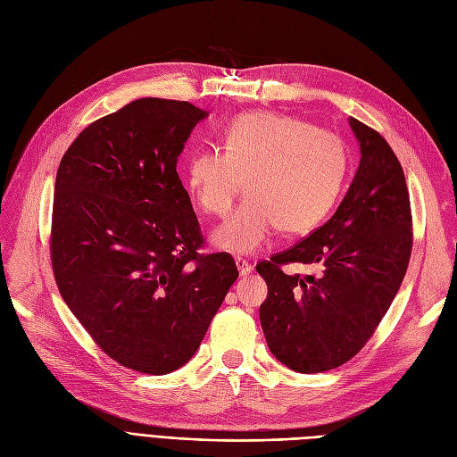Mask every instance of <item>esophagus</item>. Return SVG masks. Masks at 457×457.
Here are the masks:
<instances>
[{"instance_id":"1","label":"esophagus","mask_w":457,"mask_h":457,"mask_svg":"<svg viewBox=\"0 0 457 457\" xmlns=\"http://www.w3.org/2000/svg\"><path fill=\"white\" fill-rule=\"evenodd\" d=\"M236 266H238V271H240L242 278L249 276V273L253 271V266L247 261H244V259H236Z\"/></svg>"}]
</instances>
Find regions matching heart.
Returning a JSON list of instances; mask_svg holds the SVG:
<instances>
[{
  "label": "heart",
  "mask_w": 457,
  "mask_h": 457,
  "mask_svg": "<svg viewBox=\"0 0 457 457\" xmlns=\"http://www.w3.org/2000/svg\"><path fill=\"white\" fill-rule=\"evenodd\" d=\"M221 142V150L191 152L186 165V186L210 215L228 213L245 181L249 196L212 236L217 247L251 254L278 227L303 234L334 210L349 172L337 135L295 116L247 112L228 123Z\"/></svg>",
  "instance_id": "b5f03b06"
}]
</instances>
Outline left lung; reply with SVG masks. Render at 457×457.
<instances>
[{
    "label": "left lung",
    "instance_id": "left-lung-1",
    "mask_svg": "<svg viewBox=\"0 0 457 457\" xmlns=\"http://www.w3.org/2000/svg\"><path fill=\"white\" fill-rule=\"evenodd\" d=\"M360 165L336 213L300 244L257 264L268 285L261 324L271 354L292 371L343 366L373 336L411 259L412 217L403 169L388 142L349 118ZM285 263L317 265L288 277Z\"/></svg>",
    "mask_w": 457,
    "mask_h": 457
}]
</instances>
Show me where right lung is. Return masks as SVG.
Segmentation results:
<instances>
[{
    "instance_id": "1",
    "label": "right lung",
    "mask_w": 457,
    "mask_h": 457,
    "mask_svg": "<svg viewBox=\"0 0 457 457\" xmlns=\"http://www.w3.org/2000/svg\"><path fill=\"white\" fill-rule=\"evenodd\" d=\"M208 112L137 99L65 152L54 186L52 268L69 309L121 366L167 375L187 363L238 268L204 240L178 157Z\"/></svg>"
}]
</instances>
